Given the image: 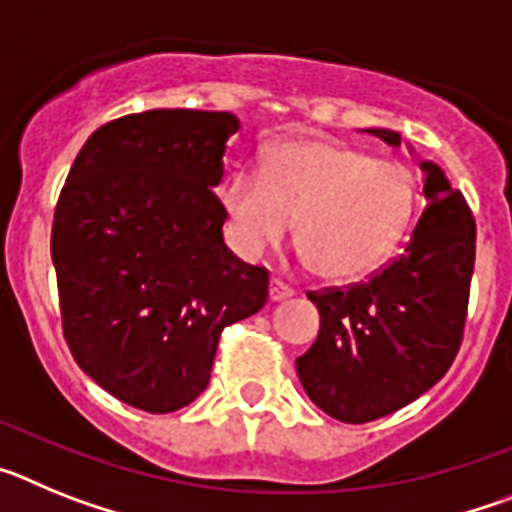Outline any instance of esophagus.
<instances>
[{
  "label": "esophagus",
  "instance_id": "1",
  "mask_svg": "<svg viewBox=\"0 0 512 512\" xmlns=\"http://www.w3.org/2000/svg\"><path fill=\"white\" fill-rule=\"evenodd\" d=\"M292 295H295V289L289 287V284H284L282 279H271L269 282V300L271 302H282Z\"/></svg>",
  "mask_w": 512,
  "mask_h": 512
}]
</instances>
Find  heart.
Returning a JSON list of instances; mask_svg holds the SVG:
<instances>
[{
  "mask_svg": "<svg viewBox=\"0 0 512 512\" xmlns=\"http://www.w3.org/2000/svg\"><path fill=\"white\" fill-rule=\"evenodd\" d=\"M418 176L338 140L289 138L266 151L261 174L238 169L220 202L235 248L256 259L292 230L312 274L364 279L390 259L413 225Z\"/></svg>",
  "mask_w": 512,
  "mask_h": 512,
  "instance_id": "obj_1",
  "label": "heart"
}]
</instances>
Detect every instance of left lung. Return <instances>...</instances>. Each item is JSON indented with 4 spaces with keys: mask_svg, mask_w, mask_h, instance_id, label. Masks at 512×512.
Segmentation results:
<instances>
[{
    "mask_svg": "<svg viewBox=\"0 0 512 512\" xmlns=\"http://www.w3.org/2000/svg\"><path fill=\"white\" fill-rule=\"evenodd\" d=\"M366 133L387 146L402 140L387 128ZM420 169L428 207L405 251L369 282L307 295L320 330L297 374L307 397L341 423H369L418 400L461 346L477 225L441 166L420 161Z\"/></svg>",
    "mask_w": 512,
    "mask_h": 512,
    "instance_id": "1",
    "label": "left lung"
}]
</instances>
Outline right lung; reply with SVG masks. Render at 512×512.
<instances>
[{
    "label": "right lung",
    "instance_id": "add662e5",
    "mask_svg": "<svg viewBox=\"0 0 512 512\" xmlns=\"http://www.w3.org/2000/svg\"><path fill=\"white\" fill-rule=\"evenodd\" d=\"M230 112L148 110L94 130L53 215L63 336L94 382L138 410L205 392L225 325L259 312L269 274L223 241Z\"/></svg>",
    "mask_w": 512,
    "mask_h": 512
}]
</instances>
